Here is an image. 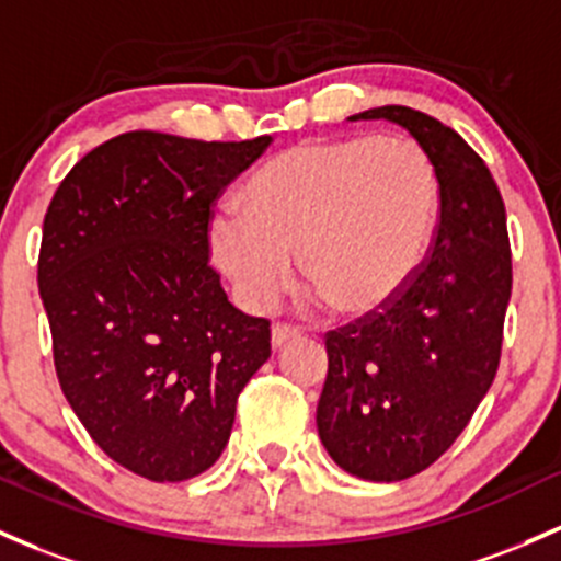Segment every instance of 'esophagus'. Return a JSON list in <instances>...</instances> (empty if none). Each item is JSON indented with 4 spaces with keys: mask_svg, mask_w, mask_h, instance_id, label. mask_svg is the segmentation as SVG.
<instances>
[{
    "mask_svg": "<svg viewBox=\"0 0 561 561\" xmlns=\"http://www.w3.org/2000/svg\"><path fill=\"white\" fill-rule=\"evenodd\" d=\"M298 335H300L298 328H293V324H285V322H276L274 328H271V346L282 348L287 341H293V337Z\"/></svg>",
    "mask_w": 561,
    "mask_h": 561,
    "instance_id": "obj_1",
    "label": "esophagus"
}]
</instances>
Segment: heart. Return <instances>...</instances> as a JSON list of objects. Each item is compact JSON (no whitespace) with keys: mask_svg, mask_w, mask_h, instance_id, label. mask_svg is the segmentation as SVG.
I'll use <instances>...</instances> for the list:
<instances>
[{"mask_svg":"<svg viewBox=\"0 0 561 561\" xmlns=\"http://www.w3.org/2000/svg\"><path fill=\"white\" fill-rule=\"evenodd\" d=\"M210 248L242 304L263 311L300 274L343 317L389 306L426 261L439 215L434 159L412 140H309L268 159Z\"/></svg>","mask_w":561,"mask_h":561,"instance_id":"heart-1","label":"heart"}]
</instances>
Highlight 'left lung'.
Instances as JSON below:
<instances>
[{"instance_id":"8db88e82","label":"left lung","mask_w":561,"mask_h":561,"mask_svg":"<svg viewBox=\"0 0 561 561\" xmlns=\"http://www.w3.org/2000/svg\"><path fill=\"white\" fill-rule=\"evenodd\" d=\"M348 119L404 127L439 175L434 239L410 285L324 335V450L354 477L399 482L450 450L495 380L511 298L506 207L482 157L434 116L380 106Z\"/></svg>"}]
</instances>
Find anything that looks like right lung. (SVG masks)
Segmentation results:
<instances>
[{
    "label": "right lung",
    "instance_id": "add662e5",
    "mask_svg": "<svg viewBox=\"0 0 561 561\" xmlns=\"http://www.w3.org/2000/svg\"><path fill=\"white\" fill-rule=\"evenodd\" d=\"M268 144L122 133L47 207L36 279L60 389L92 442L151 482L210 469L271 356L268 319L233 309L210 266L215 202Z\"/></svg>",
    "mask_w": 561,
    "mask_h": 561
}]
</instances>
